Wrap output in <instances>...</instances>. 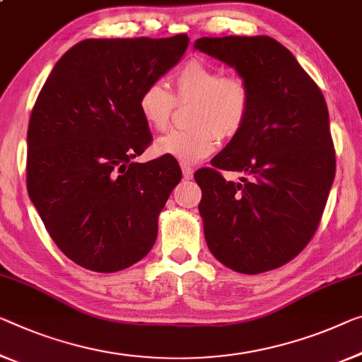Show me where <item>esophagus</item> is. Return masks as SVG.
<instances>
[{"mask_svg":"<svg viewBox=\"0 0 362 362\" xmlns=\"http://www.w3.org/2000/svg\"><path fill=\"white\" fill-rule=\"evenodd\" d=\"M182 172H183V179H185V180H190L193 177V169L190 165L182 164Z\"/></svg>","mask_w":362,"mask_h":362,"instance_id":"esophagus-1","label":"esophagus"}]
</instances>
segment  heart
Here are the masks:
<instances>
[{
	"instance_id": "1",
	"label": "heart",
	"mask_w": 362,
	"mask_h": 362,
	"mask_svg": "<svg viewBox=\"0 0 362 362\" xmlns=\"http://www.w3.org/2000/svg\"><path fill=\"white\" fill-rule=\"evenodd\" d=\"M175 95L163 83L144 86L138 110L149 128H169L177 102H193L192 129L172 132L159 138L156 151L182 164H197L218 146L219 138H234L245 127L252 107V89L240 76H226L223 69L192 58L174 74Z\"/></svg>"
}]
</instances>
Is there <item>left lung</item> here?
Returning <instances> with one entry per match:
<instances>
[{
	"mask_svg": "<svg viewBox=\"0 0 362 362\" xmlns=\"http://www.w3.org/2000/svg\"><path fill=\"white\" fill-rule=\"evenodd\" d=\"M195 48L235 68L252 89L245 127L195 172L208 249L245 274L283 267L314 237L335 179L319 86L272 37H202ZM221 170L243 174L226 181Z\"/></svg>",
	"mask_w": 362,
	"mask_h": 362,
	"instance_id": "8db88e82",
	"label": "left lung"
}]
</instances>
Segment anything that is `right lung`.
<instances>
[{
    "label": "right lung",
    "instance_id": "obj_1",
    "mask_svg": "<svg viewBox=\"0 0 362 362\" xmlns=\"http://www.w3.org/2000/svg\"><path fill=\"white\" fill-rule=\"evenodd\" d=\"M188 37L88 39L53 66L27 129V192L69 260L113 273L146 257L182 179L160 156L134 163L153 134L138 110L144 86L180 62Z\"/></svg>",
    "mask_w": 362,
    "mask_h": 362
}]
</instances>
